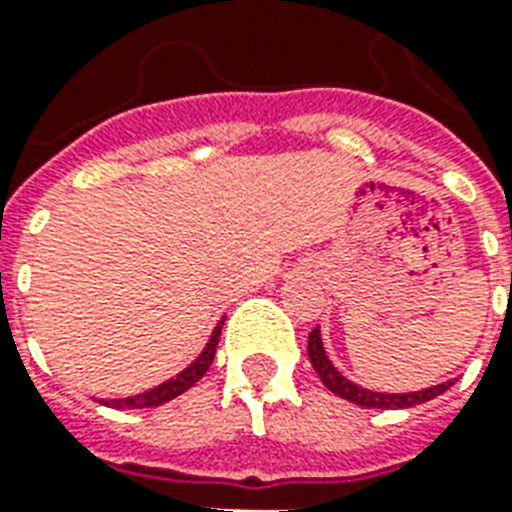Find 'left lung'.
<instances>
[{
	"label": "left lung",
	"instance_id": "left-lung-1",
	"mask_svg": "<svg viewBox=\"0 0 512 512\" xmlns=\"http://www.w3.org/2000/svg\"><path fill=\"white\" fill-rule=\"evenodd\" d=\"M308 356H311V364L313 369L319 372L321 382H324L332 393L348 398V401H353V404L358 406H366V409H409V406L425 404L430 398L441 396L444 390H449L454 385V380H449L436 385V388L417 390V393H374V390L358 388V385L345 380L335 366H332V361H329L327 353H324V345H321L319 329H313L311 335H308Z\"/></svg>",
	"mask_w": 512,
	"mask_h": 512
}]
</instances>
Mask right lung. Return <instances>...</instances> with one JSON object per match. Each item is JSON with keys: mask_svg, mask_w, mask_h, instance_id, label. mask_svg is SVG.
<instances>
[{"mask_svg": "<svg viewBox=\"0 0 512 512\" xmlns=\"http://www.w3.org/2000/svg\"><path fill=\"white\" fill-rule=\"evenodd\" d=\"M220 329H223V321L217 324L212 337H209L207 348L201 353L196 361H193L188 369L177 374L175 380H167L162 382L159 388H151L146 393H140V396H130V398H116V401H106V406H114V409H146V406H159L164 401H172L175 396L185 393V390L191 388L193 382H199L204 374H207L209 364H212V358H215V350H217V340H220ZM103 404V401H100Z\"/></svg>", "mask_w": 512, "mask_h": 512, "instance_id": "obj_1", "label": "right lung"}]
</instances>
